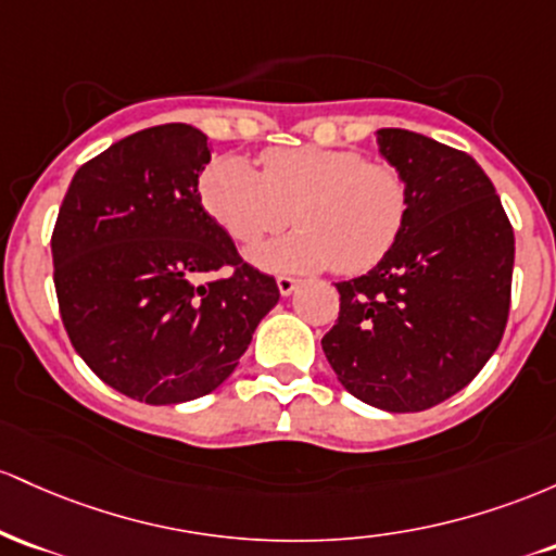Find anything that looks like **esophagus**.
Returning <instances> with one entry per match:
<instances>
[{"mask_svg":"<svg viewBox=\"0 0 556 556\" xmlns=\"http://www.w3.org/2000/svg\"><path fill=\"white\" fill-rule=\"evenodd\" d=\"M296 286H299V280L296 278H289V276H278V291L283 296H291L296 291Z\"/></svg>","mask_w":556,"mask_h":556,"instance_id":"34e87169","label":"esophagus"}]
</instances>
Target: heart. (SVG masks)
Masks as SVG:
<instances>
[{"instance_id": "heart-1", "label": "heart", "mask_w": 556, "mask_h": 556, "mask_svg": "<svg viewBox=\"0 0 556 556\" xmlns=\"http://www.w3.org/2000/svg\"><path fill=\"white\" fill-rule=\"evenodd\" d=\"M260 165L239 154L217 157L199 178V202L239 244L276 233L294 210L296 233L252 249V260L267 270L336 267L359 276L396 247L407 226L413 194L389 162L304 143L267 149Z\"/></svg>"}]
</instances>
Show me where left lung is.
<instances>
[{
  "instance_id": "obj_1",
  "label": "left lung",
  "mask_w": 556,
  "mask_h": 556,
  "mask_svg": "<svg viewBox=\"0 0 556 556\" xmlns=\"http://www.w3.org/2000/svg\"><path fill=\"white\" fill-rule=\"evenodd\" d=\"M378 149L409 184L407 226L365 276L336 283L323 352L341 386L386 413H420L463 391L502 341L515 233L470 154L404 128Z\"/></svg>"
}]
</instances>
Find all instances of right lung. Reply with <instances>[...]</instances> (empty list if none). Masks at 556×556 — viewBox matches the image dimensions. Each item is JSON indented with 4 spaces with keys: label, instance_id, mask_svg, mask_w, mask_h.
I'll use <instances>...</instances> for the list:
<instances>
[{
    "label": "right lung",
    "instance_id": "right-lung-1",
    "mask_svg": "<svg viewBox=\"0 0 556 556\" xmlns=\"http://www.w3.org/2000/svg\"><path fill=\"white\" fill-rule=\"evenodd\" d=\"M207 162L199 128H143L78 167L54 223L62 326L86 365L136 402L215 391L280 299L199 202ZM220 266L235 273L206 277Z\"/></svg>",
    "mask_w": 556,
    "mask_h": 556
}]
</instances>
